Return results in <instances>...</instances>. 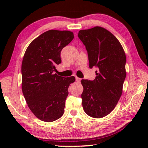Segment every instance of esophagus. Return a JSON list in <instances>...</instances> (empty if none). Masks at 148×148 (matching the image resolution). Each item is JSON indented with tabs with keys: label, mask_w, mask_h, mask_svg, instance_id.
I'll return each mask as SVG.
<instances>
[{
	"label": "esophagus",
	"mask_w": 148,
	"mask_h": 148,
	"mask_svg": "<svg viewBox=\"0 0 148 148\" xmlns=\"http://www.w3.org/2000/svg\"><path fill=\"white\" fill-rule=\"evenodd\" d=\"M76 81L77 82H80V81H81V78H79L78 77H76Z\"/></svg>",
	"instance_id": "esophagus-1"
}]
</instances>
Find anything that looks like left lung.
I'll use <instances>...</instances> for the list:
<instances>
[{
  "label": "left lung",
  "mask_w": 148,
  "mask_h": 148,
  "mask_svg": "<svg viewBox=\"0 0 148 148\" xmlns=\"http://www.w3.org/2000/svg\"><path fill=\"white\" fill-rule=\"evenodd\" d=\"M77 36L87 51L89 68L98 69L94 80H82V106L88 116L101 118L114 109L121 96L126 56L118 40L102 27L81 30Z\"/></svg>",
  "instance_id": "8db88e82"
}]
</instances>
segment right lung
<instances>
[{
	"instance_id": "obj_1",
	"label": "right lung",
	"mask_w": 148,
	"mask_h": 148,
	"mask_svg": "<svg viewBox=\"0 0 148 148\" xmlns=\"http://www.w3.org/2000/svg\"><path fill=\"white\" fill-rule=\"evenodd\" d=\"M74 38L69 31L49 30L34 39L27 47L21 65L22 91L28 106L37 118L46 122L59 119L74 76L54 74L61 63V51Z\"/></svg>"
}]
</instances>
